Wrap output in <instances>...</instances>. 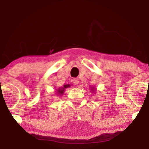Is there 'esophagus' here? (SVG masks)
I'll use <instances>...</instances> for the list:
<instances>
[{"mask_svg": "<svg viewBox=\"0 0 149 149\" xmlns=\"http://www.w3.org/2000/svg\"><path fill=\"white\" fill-rule=\"evenodd\" d=\"M73 82L75 85H78V83H79V80H78V78H73Z\"/></svg>", "mask_w": 149, "mask_h": 149, "instance_id": "34e87169", "label": "esophagus"}]
</instances>
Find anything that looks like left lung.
Masks as SVG:
<instances>
[{
	"label": "left lung",
	"instance_id": "left-lung-1",
	"mask_svg": "<svg viewBox=\"0 0 149 149\" xmlns=\"http://www.w3.org/2000/svg\"><path fill=\"white\" fill-rule=\"evenodd\" d=\"M92 90H92V91H94V88H92Z\"/></svg>",
	"mask_w": 149,
	"mask_h": 149
}]
</instances>
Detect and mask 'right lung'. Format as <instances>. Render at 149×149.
I'll return each mask as SVG.
<instances>
[{"label": "right lung", "mask_w": 149, "mask_h": 149, "mask_svg": "<svg viewBox=\"0 0 149 149\" xmlns=\"http://www.w3.org/2000/svg\"><path fill=\"white\" fill-rule=\"evenodd\" d=\"M69 87H70L69 85H64V87H63V88L58 89V90H57V94H58V95H63V93H64V92L65 88H69Z\"/></svg>", "instance_id": "1"}]
</instances>
